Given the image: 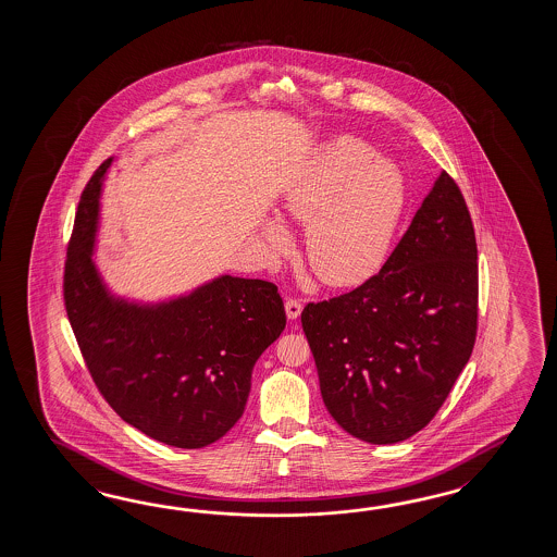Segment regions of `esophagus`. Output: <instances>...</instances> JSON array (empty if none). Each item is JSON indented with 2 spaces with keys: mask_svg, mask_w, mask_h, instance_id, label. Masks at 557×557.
Segmentation results:
<instances>
[{
  "mask_svg": "<svg viewBox=\"0 0 557 557\" xmlns=\"http://www.w3.org/2000/svg\"><path fill=\"white\" fill-rule=\"evenodd\" d=\"M284 308H286V317L290 320H296L300 317V312H302V302L296 300V298H288L284 302Z\"/></svg>",
  "mask_w": 557,
  "mask_h": 557,
  "instance_id": "1",
  "label": "esophagus"
}]
</instances>
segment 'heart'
Masks as SVG:
<instances>
[{
	"label": "heart",
	"mask_w": 557,
	"mask_h": 557,
	"mask_svg": "<svg viewBox=\"0 0 557 557\" xmlns=\"http://www.w3.org/2000/svg\"><path fill=\"white\" fill-rule=\"evenodd\" d=\"M356 137L326 143L281 197V216L307 225L305 250L312 273L329 286H355L379 271L406 205L400 169L373 157ZM262 238L274 257L293 247L288 228L269 219Z\"/></svg>",
	"instance_id": "heart-1"
}]
</instances>
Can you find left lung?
<instances>
[{
	"mask_svg": "<svg viewBox=\"0 0 557 557\" xmlns=\"http://www.w3.org/2000/svg\"><path fill=\"white\" fill-rule=\"evenodd\" d=\"M300 322L338 426L370 444L428 426L478 331V247L456 181L440 173L379 274L308 302Z\"/></svg>",
	"mask_w": 557,
	"mask_h": 557,
	"instance_id": "8db88e82",
	"label": "left lung"
}]
</instances>
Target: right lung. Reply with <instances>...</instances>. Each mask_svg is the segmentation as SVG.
Listing matches in <instances>:
<instances>
[{
	"mask_svg": "<svg viewBox=\"0 0 557 557\" xmlns=\"http://www.w3.org/2000/svg\"><path fill=\"white\" fill-rule=\"evenodd\" d=\"M103 161L75 214L63 298L95 386L127 424L173 448H202L237 424L259 356L286 324L269 281L223 274L159 305L107 290L94 262Z\"/></svg>",
	"mask_w": 557,
	"mask_h": 557,
	"instance_id": "right-lung-1",
	"label": "right lung"
}]
</instances>
